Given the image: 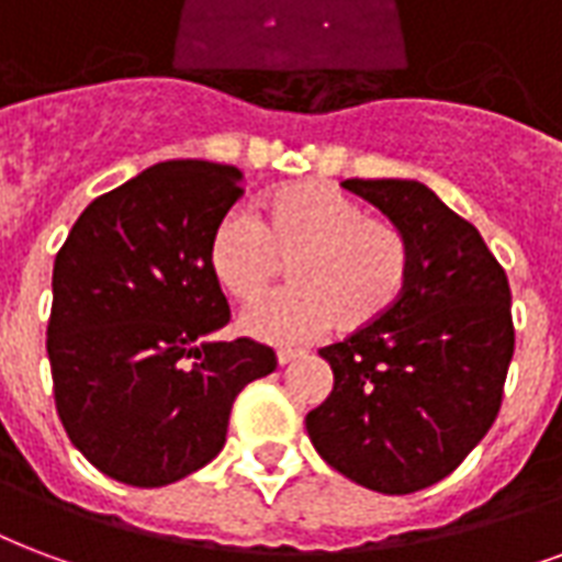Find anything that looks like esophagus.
Returning <instances> with one entry per match:
<instances>
[{
    "instance_id": "esophagus-1",
    "label": "esophagus",
    "mask_w": 562,
    "mask_h": 562,
    "mask_svg": "<svg viewBox=\"0 0 562 562\" xmlns=\"http://www.w3.org/2000/svg\"><path fill=\"white\" fill-rule=\"evenodd\" d=\"M305 356V352H302V349H278V364L284 367V364H290V361H296V358H302Z\"/></svg>"
}]
</instances>
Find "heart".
<instances>
[{
	"label": "heart",
	"instance_id": "heart-1",
	"mask_svg": "<svg viewBox=\"0 0 562 562\" xmlns=\"http://www.w3.org/2000/svg\"><path fill=\"white\" fill-rule=\"evenodd\" d=\"M210 269L236 302L266 296L286 263L296 286L243 316L266 344H296L337 326L346 335L382 323L406 293L412 251L387 218L319 180L272 189L260 218L231 210L210 234Z\"/></svg>",
	"mask_w": 562,
	"mask_h": 562
}]
</instances>
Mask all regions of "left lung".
<instances>
[{
	"instance_id": "left-lung-1",
	"label": "left lung",
	"mask_w": 562,
	"mask_h": 562,
	"mask_svg": "<svg viewBox=\"0 0 562 562\" xmlns=\"http://www.w3.org/2000/svg\"><path fill=\"white\" fill-rule=\"evenodd\" d=\"M412 251L400 305L323 346L335 387L307 412L316 453L352 483L412 495L453 474L501 412L516 331L509 281L471 222L417 180H344Z\"/></svg>"
}]
</instances>
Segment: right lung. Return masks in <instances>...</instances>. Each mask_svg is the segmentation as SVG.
Here are the masks:
<instances>
[{"label":"right lung","mask_w":562,"mask_h":562,"mask_svg":"<svg viewBox=\"0 0 562 562\" xmlns=\"http://www.w3.org/2000/svg\"><path fill=\"white\" fill-rule=\"evenodd\" d=\"M243 171L171 159L94 198L53 266L46 356L67 438L117 483L159 488L225 447L236 394L276 370L248 337L213 340L231 307L210 234Z\"/></svg>","instance_id":"right-lung-1"}]
</instances>
